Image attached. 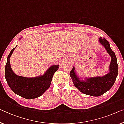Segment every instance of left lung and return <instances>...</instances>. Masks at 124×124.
<instances>
[{
  "instance_id": "left-lung-1",
  "label": "left lung",
  "mask_w": 124,
  "mask_h": 124,
  "mask_svg": "<svg viewBox=\"0 0 124 124\" xmlns=\"http://www.w3.org/2000/svg\"><path fill=\"white\" fill-rule=\"evenodd\" d=\"M99 40L111 57L108 73L102 77H86L85 81L81 80L78 77L74 67L70 73L74 85L80 91L86 95L96 97L100 96L108 91L115 83L118 75L117 58L114 52L111 49L109 43L105 38L100 37Z\"/></svg>"
}]
</instances>
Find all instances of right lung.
Returning <instances> with one entry per match:
<instances>
[{"label":"right lung","instance_id":"add662e5","mask_svg":"<svg viewBox=\"0 0 124 124\" xmlns=\"http://www.w3.org/2000/svg\"><path fill=\"white\" fill-rule=\"evenodd\" d=\"M11 50L5 65V77L9 87L16 95L26 99H33L42 96L50 87L54 73L58 65H52L44 75L35 77H25L16 75L11 68L10 57L15 48Z\"/></svg>","mask_w":124,"mask_h":124}]
</instances>
